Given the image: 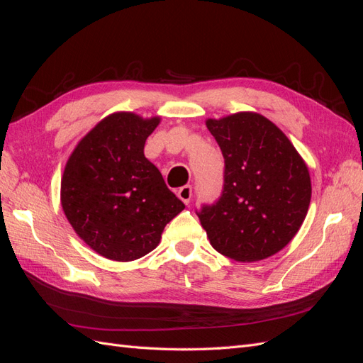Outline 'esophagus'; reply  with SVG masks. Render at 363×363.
<instances>
[{"label": "esophagus", "instance_id": "1", "mask_svg": "<svg viewBox=\"0 0 363 363\" xmlns=\"http://www.w3.org/2000/svg\"><path fill=\"white\" fill-rule=\"evenodd\" d=\"M177 195H179V199H180L184 204H189V201H191V199H192V186H189V184L183 186V188H180V189L177 191Z\"/></svg>", "mask_w": 363, "mask_h": 363}]
</instances>
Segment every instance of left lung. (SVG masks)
<instances>
[{
    "instance_id": "obj_1",
    "label": "left lung",
    "mask_w": 363,
    "mask_h": 363,
    "mask_svg": "<svg viewBox=\"0 0 363 363\" xmlns=\"http://www.w3.org/2000/svg\"><path fill=\"white\" fill-rule=\"evenodd\" d=\"M224 156V188L218 201L196 212L212 247L238 262L276 255L298 232L311 204L304 160L269 119L239 112L207 119Z\"/></svg>"
}]
</instances>
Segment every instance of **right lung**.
Here are the masks:
<instances>
[{
	"label": "right lung",
	"instance_id": "1",
	"mask_svg": "<svg viewBox=\"0 0 363 363\" xmlns=\"http://www.w3.org/2000/svg\"><path fill=\"white\" fill-rule=\"evenodd\" d=\"M160 118L116 112L75 147L63 171L60 201L69 224L106 259L136 260L155 250L184 204L144 155Z\"/></svg>",
	"mask_w": 363,
	"mask_h": 363
}]
</instances>
